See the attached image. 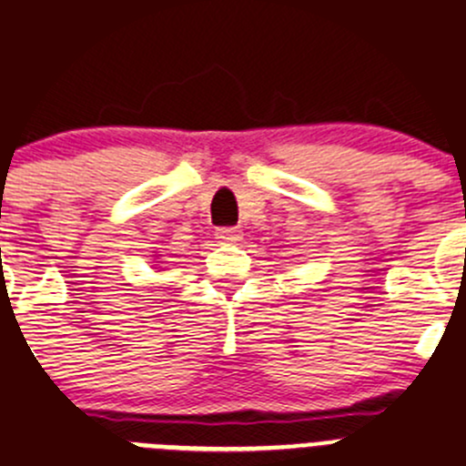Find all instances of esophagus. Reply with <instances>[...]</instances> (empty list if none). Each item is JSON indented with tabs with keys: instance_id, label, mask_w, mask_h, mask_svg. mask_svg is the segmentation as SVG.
Returning a JSON list of instances; mask_svg holds the SVG:
<instances>
[{
	"instance_id": "esophagus-1",
	"label": "esophagus",
	"mask_w": 466,
	"mask_h": 466,
	"mask_svg": "<svg viewBox=\"0 0 466 466\" xmlns=\"http://www.w3.org/2000/svg\"><path fill=\"white\" fill-rule=\"evenodd\" d=\"M216 238H218L220 243H237L238 238H241V232H238L237 228H220L216 229Z\"/></svg>"
}]
</instances>
